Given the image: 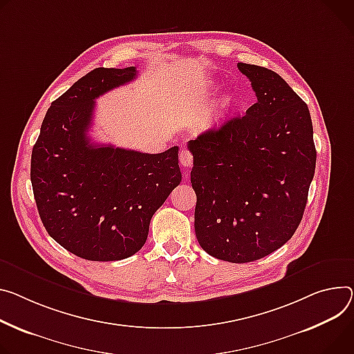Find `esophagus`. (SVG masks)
<instances>
[{
  "label": "esophagus",
  "instance_id": "esophagus-1",
  "mask_svg": "<svg viewBox=\"0 0 354 354\" xmlns=\"http://www.w3.org/2000/svg\"><path fill=\"white\" fill-rule=\"evenodd\" d=\"M179 162L182 167L185 168H189L192 165V162H194V155L190 153L189 149L186 148H182L180 152H179Z\"/></svg>",
  "mask_w": 354,
  "mask_h": 354
}]
</instances>
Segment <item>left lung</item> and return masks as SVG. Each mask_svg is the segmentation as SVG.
Returning <instances> with one entry per match:
<instances>
[{
	"mask_svg": "<svg viewBox=\"0 0 354 354\" xmlns=\"http://www.w3.org/2000/svg\"><path fill=\"white\" fill-rule=\"evenodd\" d=\"M257 95L243 117L190 140L195 232L214 259L251 263L297 232L315 174L309 109L278 73L239 63Z\"/></svg>",
	"mask_w": 354,
	"mask_h": 354,
	"instance_id": "1",
	"label": "left lung"
}]
</instances>
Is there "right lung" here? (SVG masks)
I'll return each mask as SVG.
<instances>
[{
	"label": "right lung",
	"instance_id": "right-lung-1",
	"mask_svg": "<svg viewBox=\"0 0 354 354\" xmlns=\"http://www.w3.org/2000/svg\"><path fill=\"white\" fill-rule=\"evenodd\" d=\"M136 77L131 66L79 79L50 104L32 149L30 182L46 232L88 261L140 251L153 213L182 180L178 147L144 153L90 141L95 99Z\"/></svg>",
	"mask_w": 354,
	"mask_h": 354
}]
</instances>
